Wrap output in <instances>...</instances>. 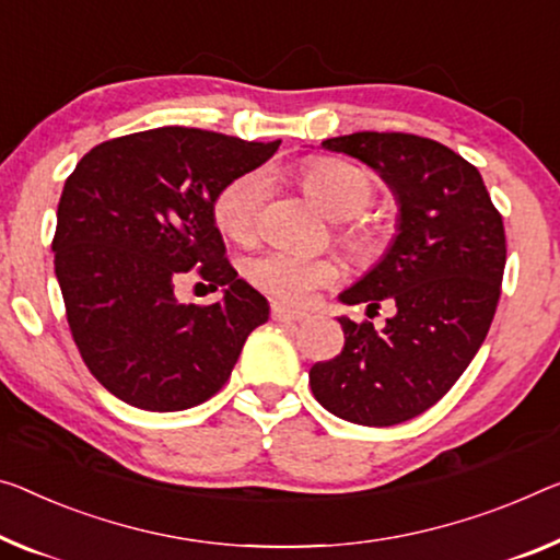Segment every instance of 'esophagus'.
<instances>
[{"mask_svg":"<svg viewBox=\"0 0 560 560\" xmlns=\"http://www.w3.org/2000/svg\"><path fill=\"white\" fill-rule=\"evenodd\" d=\"M270 313H272V320H278V323H300L307 317L303 310H290V307L278 305V303H272Z\"/></svg>","mask_w":560,"mask_h":560,"instance_id":"obj_1","label":"esophagus"}]
</instances>
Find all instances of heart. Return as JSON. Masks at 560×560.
I'll return each instance as SVG.
<instances>
[{"label": "heart", "mask_w": 560, "mask_h": 560, "mask_svg": "<svg viewBox=\"0 0 560 560\" xmlns=\"http://www.w3.org/2000/svg\"><path fill=\"white\" fill-rule=\"evenodd\" d=\"M268 175L262 170L245 172L222 187L212 202V218L228 237L250 243L260 225V212L268 197ZM303 187L307 195L330 214L348 220L363 212L373 202V179L363 170L342 160H315L303 170ZM342 240L352 253L370 257L377 250V235L363 222L342 225ZM338 265L328 257H303L285 250H270L247 262L245 275L255 288L275 300L303 305L315 290L338 280Z\"/></svg>", "instance_id": "1"}]
</instances>
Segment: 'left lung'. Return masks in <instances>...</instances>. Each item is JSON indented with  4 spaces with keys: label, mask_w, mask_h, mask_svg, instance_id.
<instances>
[{
    "label": "left lung",
    "mask_w": 560,
    "mask_h": 560,
    "mask_svg": "<svg viewBox=\"0 0 560 560\" xmlns=\"http://www.w3.org/2000/svg\"><path fill=\"white\" fill-rule=\"evenodd\" d=\"M325 150L373 167L398 202V235L346 305L393 307L383 330L338 317L340 355L310 368V388L332 416L398 425L435 406L483 346L505 268L503 218L480 172L445 144L406 132L330 137Z\"/></svg>",
    "instance_id": "1"
}]
</instances>
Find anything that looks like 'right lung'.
Here are the masks:
<instances>
[{"label": "right lung", "mask_w": 560, "mask_h": 560, "mask_svg": "<svg viewBox=\"0 0 560 560\" xmlns=\"http://www.w3.org/2000/svg\"><path fill=\"white\" fill-rule=\"evenodd\" d=\"M278 148L158 127L97 144L67 177L55 272L84 365L119 400L154 412L200 406L228 383L247 335L268 323V300L225 257L212 202ZM192 267L226 288L220 304L174 298Z\"/></svg>", "instance_id": "1"}]
</instances>
